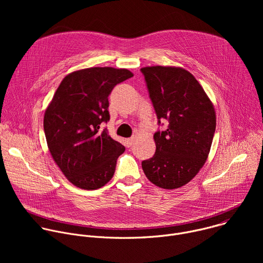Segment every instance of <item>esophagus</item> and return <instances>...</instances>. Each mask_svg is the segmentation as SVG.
Segmentation results:
<instances>
[{"instance_id":"1","label":"esophagus","mask_w":263,"mask_h":263,"mask_svg":"<svg viewBox=\"0 0 263 263\" xmlns=\"http://www.w3.org/2000/svg\"><path fill=\"white\" fill-rule=\"evenodd\" d=\"M134 142H135V137H130V138H127V139H126V143H127L128 146L133 145Z\"/></svg>"}]
</instances>
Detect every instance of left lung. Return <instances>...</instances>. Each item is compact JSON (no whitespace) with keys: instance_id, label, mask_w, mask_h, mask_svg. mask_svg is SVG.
I'll use <instances>...</instances> for the list:
<instances>
[{"instance_id":"8db88e82","label":"left lung","mask_w":263,"mask_h":263,"mask_svg":"<svg viewBox=\"0 0 263 263\" xmlns=\"http://www.w3.org/2000/svg\"><path fill=\"white\" fill-rule=\"evenodd\" d=\"M142 72L158 125L156 151L141 166L146 178L165 190L189 183L204 165L213 140V105L193 74L181 67L147 66Z\"/></svg>"}]
</instances>
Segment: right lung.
I'll return each instance as SVG.
<instances>
[{
	"instance_id": "1",
	"label": "right lung",
	"mask_w": 263,
	"mask_h": 263,
	"mask_svg": "<svg viewBox=\"0 0 263 263\" xmlns=\"http://www.w3.org/2000/svg\"><path fill=\"white\" fill-rule=\"evenodd\" d=\"M131 77L125 68L73 71L62 80L46 110L44 129L51 155L68 181L82 190H98L109 182L125 152L101 124L110 120L112 89Z\"/></svg>"
}]
</instances>
